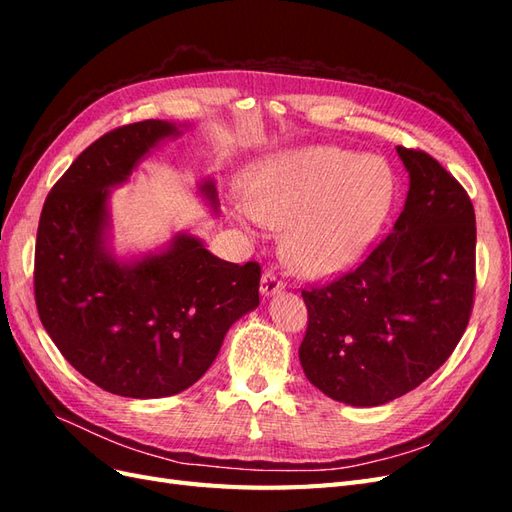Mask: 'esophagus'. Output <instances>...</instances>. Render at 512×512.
Segmentation results:
<instances>
[{
  "label": "esophagus",
  "instance_id": "esophagus-1",
  "mask_svg": "<svg viewBox=\"0 0 512 512\" xmlns=\"http://www.w3.org/2000/svg\"><path fill=\"white\" fill-rule=\"evenodd\" d=\"M284 286H286L284 280H280V277H277V273H273V271H265V273H262L260 292L265 294V297H271V294L282 292Z\"/></svg>",
  "mask_w": 512,
  "mask_h": 512
}]
</instances>
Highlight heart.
Masks as SVG:
<instances>
[{"instance_id":"heart-1","label":"heart","mask_w":512,"mask_h":512,"mask_svg":"<svg viewBox=\"0 0 512 512\" xmlns=\"http://www.w3.org/2000/svg\"><path fill=\"white\" fill-rule=\"evenodd\" d=\"M391 198L393 179L382 162L320 145L254 164L239 218L286 226V260L297 271L320 277L346 271L363 256Z\"/></svg>"}]
</instances>
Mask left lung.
I'll list each match as a JSON object with an SVG mask.
<instances>
[{
	"label": "left lung",
	"mask_w": 512,
	"mask_h": 512,
	"mask_svg": "<svg viewBox=\"0 0 512 512\" xmlns=\"http://www.w3.org/2000/svg\"><path fill=\"white\" fill-rule=\"evenodd\" d=\"M404 211L365 260L301 290L307 380L350 406H382L423 384L457 348L476 290V218L463 185L429 153L397 147Z\"/></svg>",
	"instance_id": "1"
}]
</instances>
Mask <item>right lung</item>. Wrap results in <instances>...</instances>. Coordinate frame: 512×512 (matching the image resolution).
<instances>
[{
  "label": "right lung",
  "instance_id": "1",
  "mask_svg": "<svg viewBox=\"0 0 512 512\" xmlns=\"http://www.w3.org/2000/svg\"><path fill=\"white\" fill-rule=\"evenodd\" d=\"M173 123L147 119L91 143L46 196L34 294L38 316L64 359L100 389L134 399L188 389L211 367L230 324L258 305L260 265L220 260L194 237L123 267L104 252L108 185ZM205 194L215 203L213 183Z\"/></svg>",
  "mask_w": 512,
  "mask_h": 512
}]
</instances>
